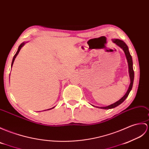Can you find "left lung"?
<instances>
[{
	"label": "left lung",
	"mask_w": 149,
	"mask_h": 149,
	"mask_svg": "<svg viewBox=\"0 0 149 149\" xmlns=\"http://www.w3.org/2000/svg\"><path fill=\"white\" fill-rule=\"evenodd\" d=\"M112 42L113 43H115L116 45H117L119 47H120L121 49L124 51V54L126 55V60L127 61V64H128V72H129V75H130V84L129 86V88L127 89V91H126V94L124 95L123 97L120 98L118 101L115 102L113 104L110 105L109 106L107 107H99L100 109H113L115 108V107H117L118 105H119L126 99V98L128 96L130 93L131 91V89H132V87H133V81H134V70H133V60H132V57H131V54L130 53L129 51V49L128 47L126 45V44L124 42V41L119 40V39H112ZM95 107V106H93Z\"/></svg>",
	"instance_id": "obj_1"
}]
</instances>
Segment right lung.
Returning a JSON list of instances; mask_svg holds the SVG:
<instances>
[{
  "label": "right lung",
  "mask_w": 149,
  "mask_h": 149,
  "mask_svg": "<svg viewBox=\"0 0 149 149\" xmlns=\"http://www.w3.org/2000/svg\"><path fill=\"white\" fill-rule=\"evenodd\" d=\"M25 44V42H23V43H22L20 45H19V46L18 47V51H17V52H16V53L15 54V56H14V57H13V61H12V63H11V68H12V67H13V63H14V61H15V58H16V57L17 56V55L18 54V53H19V51H20V49H21V48H22L24 45ZM53 108H54V107H53V108H51V109H47V110H51V109H53Z\"/></svg>",
  "instance_id": "add662e5"
}]
</instances>
